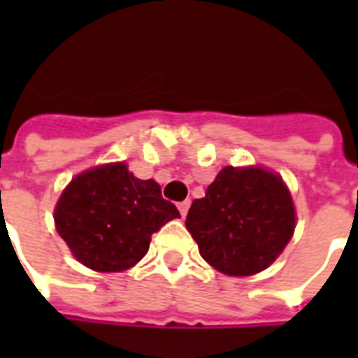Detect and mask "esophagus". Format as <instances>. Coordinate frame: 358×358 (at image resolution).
Listing matches in <instances>:
<instances>
[{
    "label": "esophagus",
    "mask_w": 358,
    "mask_h": 358,
    "mask_svg": "<svg viewBox=\"0 0 358 358\" xmlns=\"http://www.w3.org/2000/svg\"><path fill=\"white\" fill-rule=\"evenodd\" d=\"M187 209H189V199L178 203V210H180V215H182V217H186Z\"/></svg>",
    "instance_id": "esophagus-1"
}]
</instances>
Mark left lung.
Masks as SVG:
<instances>
[{
  "label": "left lung",
  "mask_w": 358,
  "mask_h": 358,
  "mask_svg": "<svg viewBox=\"0 0 358 358\" xmlns=\"http://www.w3.org/2000/svg\"><path fill=\"white\" fill-rule=\"evenodd\" d=\"M187 232L207 263L228 276L268 268L295 230L292 194L276 172L224 166L187 210Z\"/></svg>",
  "instance_id": "left-lung-1"
}]
</instances>
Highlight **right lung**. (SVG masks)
<instances>
[{
    "mask_svg": "<svg viewBox=\"0 0 358 358\" xmlns=\"http://www.w3.org/2000/svg\"><path fill=\"white\" fill-rule=\"evenodd\" d=\"M53 218L59 236L84 266L122 272L140 263L151 236L180 213L163 199L155 180L136 178L126 163H109L71 180Z\"/></svg>",
    "mask_w": 358,
    "mask_h": 358,
    "instance_id": "obj_1",
    "label": "right lung"
}]
</instances>
